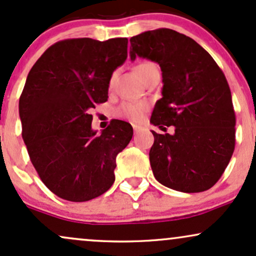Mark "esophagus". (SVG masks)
Here are the masks:
<instances>
[{"label": "esophagus", "mask_w": 256, "mask_h": 256, "mask_svg": "<svg viewBox=\"0 0 256 256\" xmlns=\"http://www.w3.org/2000/svg\"><path fill=\"white\" fill-rule=\"evenodd\" d=\"M132 128H134V134H138V132H140V130H142V126H140V125H136V124H134V125H132Z\"/></svg>", "instance_id": "obj_1"}]
</instances>
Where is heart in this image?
I'll return each instance as SVG.
<instances>
[{
    "mask_svg": "<svg viewBox=\"0 0 256 256\" xmlns=\"http://www.w3.org/2000/svg\"><path fill=\"white\" fill-rule=\"evenodd\" d=\"M155 68H156V66L152 62H142L136 67V71L140 79L143 80V78ZM114 80H116V73L112 74V77L110 79V86H113ZM146 108H148V104H144V102H125V104L120 106V108L118 110V114L122 118L128 119L131 120V122H140V120H142L143 116H144Z\"/></svg>",
    "mask_w": 256,
    "mask_h": 256,
    "instance_id": "b5f03b06",
    "label": "heart"
}]
</instances>
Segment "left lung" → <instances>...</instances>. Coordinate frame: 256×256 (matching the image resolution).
Segmentation results:
<instances>
[{
    "label": "left lung",
    "instance_id": "left-lung-1",
    "mask_svg": "<svg viewBox=\"0 0 256 256\" xmlns=\"http://www.w3.org/2000/svg\"><path fill=\"white\" fill-rule=\"evenodd\" d=\"M131 60L146 58L162 72V98L150 122L174 134H154L149 152L158 183L182 192L210 189L224 173L234 150L231 91L213 58L192 38L170 28L130 38Z\"/></svg>",
    "mask_w": 256,
    "mask_h": 256
}]
</instances>
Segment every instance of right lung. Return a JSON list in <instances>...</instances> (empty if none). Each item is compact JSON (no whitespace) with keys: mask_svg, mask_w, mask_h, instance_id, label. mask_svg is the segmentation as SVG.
<instances>
[{"mask_svg":"<svg viewBox=\"0 0 256 256\" xmlns=\"http://www.w3.org/2000/svg\"><path fill=\"white\" fill-rule=\"evenodd\" d=\"M128 58V38L64 40L49 46L32 66L19 100L30 160L58 198L92 200L116 180V158L130 143L128 122L112 120L96 134L91 108L108 98L114 70Z\"/></svg>","mask_w":256,"mask_h":256,"instance_id":"add662e5","label":"right lung"}]
</instances>
